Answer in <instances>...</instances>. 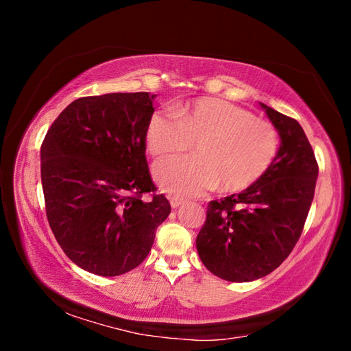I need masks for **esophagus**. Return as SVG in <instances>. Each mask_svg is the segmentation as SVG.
Here are the masks:
<instances>
[{
    "mask_svg": "<svg viewBox=\"0 0 351 351\" xmlns=\"http://www.w3.org/2000/svg\"><path fill=\"white\" fill-rule=\"evenodd\" d=\"M169 199H170V206L173 207V209H176V207H180L182 203H184V199L181 198V197H169Z\"/></svg>",
    "mask_w": 351,
    "mask_h": 351,
    "instance_id": "1",
    "label": "esophagus"
}]
</instances>
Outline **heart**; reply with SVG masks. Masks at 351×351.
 I'll return each instance as SVG.
<instances>
[{"label": "heart", "instance_id": "1", "mask_svg": "<svg viewBox=\"0 0 351 351\" xmlns=\"http://www.w3.org/2000/svg\"><path fill=\"white\" fill-rule=\"evenodd\" d=\"M193 144L197 156L154 165V180L167 192L197 197L217 186L243 192L268 173L280 139L272 123L221 99H197L148 117L145 145L152 156L186 153Z\"/></svg>", "mask_w": 351, "mask_h": 351}]
</instances>
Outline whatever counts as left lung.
Wrapping results in <instances>:
<instances>
[{"mask_svg":"<svg viewBox=\"0 0 351 351\" xmlns=\"http://www.w3.org/2000/svg\"><path fill=\"white\" fill-rule=\"evenodd\" d=\"M282 144L252 187L210 201L197 237L199 258L228 282H251L280 266L299 241L314 198L319 165L295 119L260 104Z\"/></svg>","mask_w":351,"mask_h":351,"instance_id":"obj_1","label":"left lung"}]
</instances>
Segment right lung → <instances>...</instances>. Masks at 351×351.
<instances>
[{
	"label": "right lung",
	"instance_id": "obj_1",
	"mask_svg": "<svg viewBox=\"0 0 351 351\" xmlns=\"http://www.w3.org/2000/svg\"><path fill=\"white\" fill-rule=\"evenodd\" d=\"M153 99L148 93L77 99L41 144L52 234L69 260L93 274L114 277L139 266L171 210L145 158Z\"/></svg>",
	"mask_w": 351,
	"mask_h": 351
}]
</instances>
